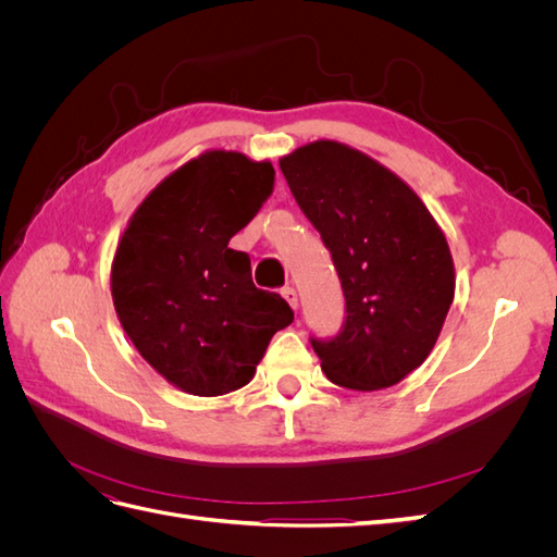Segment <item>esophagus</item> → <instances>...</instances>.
Returning <instances> with one entry per match:
<instances>
[{"label":"esophagus","instance_id":"34e87169","mask_svg":"<svg viewBox=\"0 0 557 557\" xmlns=\"http://www.w3.org/2000/svg\"><path fill=\"white\" fill-rule=\"evenodd\" d=\"M281 295L285 297V301H288V305H290L293 309H297L299 299H297V290H295V288H290V285H288V288H283V290H281Z\"/></svg>","mask_w":557,"mask_h":557}]
</instances>
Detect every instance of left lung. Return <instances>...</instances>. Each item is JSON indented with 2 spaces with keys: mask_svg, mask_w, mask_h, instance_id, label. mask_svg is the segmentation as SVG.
I'll return each mask as SVG.
<instances>
[{
  "mask_svg": "<svg viewBox=\"0 0 557 557\" xmlns=\"http://www.w3.org/2000/svg\"><path fill=\"white\" fill-rule=\"evenodd\" d=\"M278 164L346 297L342 334L313 342L325 376L362 393L407 379L428 360L453 305L446 234L409 183L358 148L318 139Z\"/></svg>",
  "mask_w": 557,
  "mask_h": 557,
  "instance_id": "obj_1",
  "label": "left lung"
}]
</instances>
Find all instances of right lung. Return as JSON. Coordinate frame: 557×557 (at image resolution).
<instances>
[{
	"instance_id": "add662e5",
	"label": "right lung",
	"mask_w": 557,
	"mask_h": 557,
	"mask_svg": "<svg viewBox=\"0 0 557 557\" xmlns=\"http://www.w3.org/2000/svg\"><path fill=\"white\" fill-rule=\"evenodd\" d=\"M274 166L213 148L181 164L129 215L111 262V297L129 342L183 393L239 391L272 336L293 323L281 295L258 290L230 239L272 195Z\"/></svg>"
}]
</instances>
